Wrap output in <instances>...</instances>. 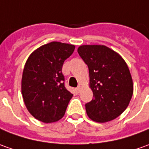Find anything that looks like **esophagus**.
<instances>
[{
    "label": "esophagus",
    "mask_w": 149,
    "mask_h": 149,
    "mask_svg": "<svg viewBox=\"0 0 149 149\" xmlns=\"http://www.w3.org/2000/svg\"><path fill=\"white\" fill-rule=\"evenodd\" d=\"M81 86H77V88L76 89V91H77V93H80V91H81Z\"/></svg>",
    "instance_id": "esophagus-1"
}]
</instances>
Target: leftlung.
<instances>
[{"label": "left lung", "mask_w": 149, "mask_h": 149, "mask_svg": "<svg viewBox=\"0 0 149 149\" xmlns=\"http://www.w3.org/2000/svg\"><path fill=\"white\" fill-rule=\"evenodd\" d=\"M79 55L87 64L93 99L86 104L88 117L97 122L117 118L133 95L130 70L122 58L105 45H81Z\"/></svg>", "instance_id": "left-lung-1"}]
</instances>
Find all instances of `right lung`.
I'll return each mask as SVG.
<instances>
[{"label": "right lung", "mask_w": 149, "mask_h": 149, "mask_svg": "<svg viewBox=\"0 0 149 149\" xmlns=\"http://www.w3.org/2000/svg\"><path fill=\"white\" fill-rule=\"evenodd\" d=\"M75 45L53 41L33 51L25 63L22 95L28 112L39 121L50 123L63 117L72 94L65 88L63 62Z\"/></svg>", "instance_id": "obj_1"}]
</instances>
